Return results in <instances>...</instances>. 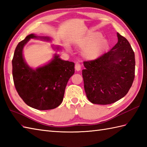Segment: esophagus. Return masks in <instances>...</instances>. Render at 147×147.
I'll return each mask as SVG.
<instances>
[{"label":"esophagus","instance_id":"obj_1","mask_svg":"<svg viewBox=\"0 0 147 147\" xmlns=\"http://www.w3.org/2000/svg\"><path fill=\"white\" fill-rule=\"evenodd\" d=\"M81 68H82V67H81L80 64L79 63V62H76V63L75 64V69H76V70L77 71H80L81 70Z\"/></svg>","mask_w":147,"mask_h":147}]
</instances>
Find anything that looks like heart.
I'll return each instance as SVG.
<instances>
[{
    "mask_svg": "<svg viewBox=\"0 0 147 147\" xmlns=\"http://www.w3.org/2000/svg\"><path fill=\"white\" fill-rule=\"evenodd\" d=\"M108 45L107 40L102 38V34L98 32H89L78 43L82 51L83 57L86 60H94L102 55Z\"/></svg>",
    "mask_w": 147,
    "mask_h": 147,
    "instance_id": "heart-1",
    "label": "heart"
}]
</instances>
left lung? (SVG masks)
I'll list each match as a JSON object with an SVG mask.
<instances>
[{
	"label": "left lung",
	"instance_id": "left-lung-1",
	"mask_svg": "<svg viewBox=\"0 0 147 147\" xmlns=\"http://www.w3.org/2000/svg\"><path fill=\"white\" fill-rule=\"evenodd\" d=\"M118 42L110 51L83 62L84 88L89 101L107 105L125 96L135 78V53L127 40L117 33Z\"/></svg>",
	"mask_w": 147,
	"mask_h": 147
}]
</instances>
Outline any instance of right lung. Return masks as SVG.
Wrapping results in <instances>:
<instances>
[{
    "instance_id": "1",
    "label": "right lung",
    "mask_w": 147,
    "mask_h": 147,
    "mask_svg": "<svg viewBox=\"0 0 147 147\" xmlns=\"http://www.w3.org/2000/svg\"><path fill=\"white\" fill-rule=\"evenodd\" d=\"M38 38L50 40L30 34L18 44L12 61V77L16 90L25 104L38 110H51L63 100L65 86L74 73V63L55 55L44 66L35 70L30 67L24 62L23 49L31 38Z\"/></svg>"
}]
</instances>
